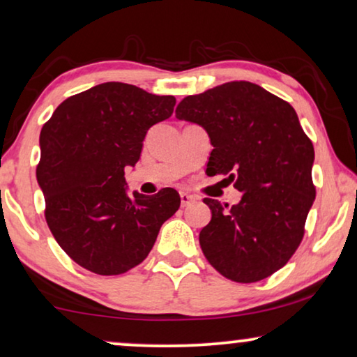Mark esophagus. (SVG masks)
<instances>
[{
	"mask_svg": "<svg viewBox=\"0 0 357 357\" xmlns=\"http://www.w3.org/2000/svg\"><path fill=\"white\" fill-rule=\"evenodd\" d=\"M196 201V198L193 195L190 193H185V191H182L180 193V204H182V208H188V206H191Z\"/></svg>",
	"mask_w": 357,
	"mask_h": 357,
	"instance_id": "esophagus-1",
	"label": "esophagus"
}]
</instances>
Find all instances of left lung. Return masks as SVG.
Instances as JSON below:
<instances>
[{
    "mask_svg": "<svg viewBox=\"0 0 357 357\" xmlns=\"http://www.w3.org/2000/svg\"><path fill=\"white\" fill-rule=\"evenodd\" d=\"M175 116L208 132L209 175L241 191L230 208L204 198L213 217L201 230L206 259L225 278L259 282L290 261L316 198L314 146L290 102L251 82H229L183 98Z\"/></svg>",
    "mask_w": 357,
    "mask_h": 357,
    "instance_id": "8db88e82",
    "label": "left lung"
}]
</instances>
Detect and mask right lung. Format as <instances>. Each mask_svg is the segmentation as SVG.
Returning a JSON list of instances; mask_svg holds the SVG:
<instances>
[{
    "label": "right lung",
    "instance_id": "add662e5",
    "mask_svg": "<svg viewBox=\"0 0 357 357\" xmlns=\"http://www.w3.org/2000/svg\"><path fill=\"white\" fill-rule=\"evenodd\" d=\"M174 96L106 82L67 98L40 133L37 180L45 219L72 261L98 275L140 264L180 208L174 188L127 193L123 169L140 159L149 127L174 112Z\"/></svg>",
    "mask_w": 357,
    "mask_h": 357
}]
</instances>
